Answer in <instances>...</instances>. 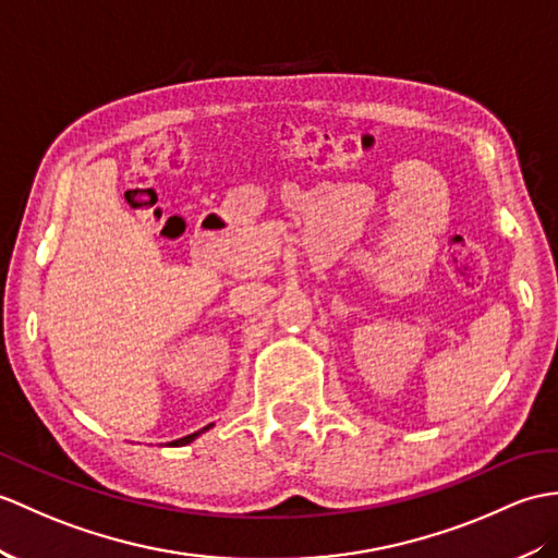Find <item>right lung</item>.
I'll use <instances>...</instances> for the list:
<instances>
[{"mask_svg":"<svg viewBox=\"0 0 558 558\" xmlns=\"http://www.w3.org/2000/svg\"><path fill=\"white\" fill-rule=\"evenodd\" d=\"M209 427H214V423H209L206 427H202V430H197V433L185 435V437H180V439H173V442H168V445H171V447H185V445H190V442H192V439H197L202 433L209 430Z\"/></svg>","mask_w":558,"mask_h":558,"instance_id":"obj_1","label":"right lung"}]
</instances>
